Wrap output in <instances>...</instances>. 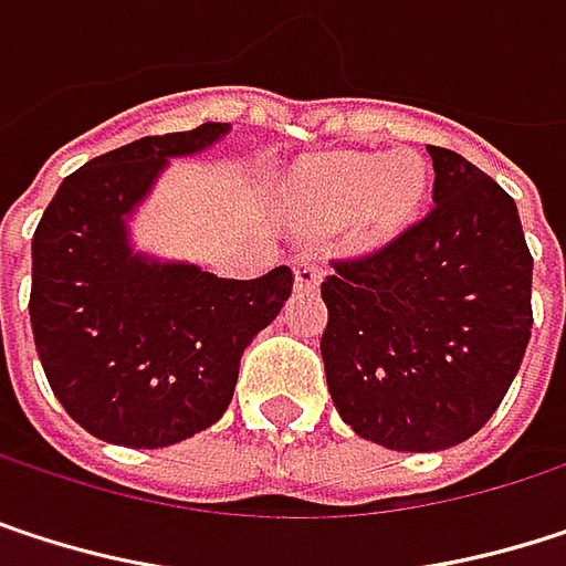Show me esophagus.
<instances>
[{
    "label": "esophagus",
    "instance_id": "1",
    "mask_svg": "<svg viewBox=\"0 0 566 566\" xmlns=\"http://www.w3.org/2000/svg\"><path fill=\"white\" fill-rule=\"evenodd\" d=\"M323 280V266L313 253H296L293 256V286L300 293H313Z\"/></svg>",
    "mask_w": 566,
    "mask_h": 566
}]
</instances>
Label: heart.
<instances>
[{"label": "heart", "mask_w": 566, "mask_h": 566, "mask_svg": "<svg viewBox=\"0 0 566 566\" xmlns=\"http://www.w3.org/2000/svg\"><path fill=\"white\" fill-rule=\"evenodd\" d=\"M428 170L422 157L333 154L316 160L296 184V217L310 227H346L366 243L402 233L424 207Z\"/></svg>", "instance_id": "1"}]
</instances>
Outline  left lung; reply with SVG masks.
Masks as SVG:
<instances>
[{
  "label": "left lung",
  "mask_w": 566,
  "mask_h": 566,
  "mask_svg": "<svg viewBox=\"0 0 566 566\" xmlns=\"http://www.w3.org/2000/svg\"><path fill=\"white\" fill-rule=\"evenodd\" d=\"M431 213L323 283L326 386L359 438L441 451L507 396L531 339V250L517 203L454 150L431 147Z\"/></svg>",
  "instance_id": "1"
}]
</instances>
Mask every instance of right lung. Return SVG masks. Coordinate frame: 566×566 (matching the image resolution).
<instances>
[{
    "mask_svg": "<svg viewBox=\"0 0 566 566\" xmlns=\"http://www.w3.org/2000/svg\"><path fill=\"white\" fill-rule=\"evenodd\" d=\"M230 125L108 150L62 180L32 237V336L65 412L102 441L167 448L217 422L240 356L293 290L290 266L220 280L135 250L132 217L170 164Z\"/></svg>",
    "mask_w": 566,
    "mask_h": 566,
    "instance_id": "1",
    "label": "right lung"
}]
</instances>
